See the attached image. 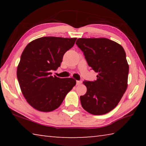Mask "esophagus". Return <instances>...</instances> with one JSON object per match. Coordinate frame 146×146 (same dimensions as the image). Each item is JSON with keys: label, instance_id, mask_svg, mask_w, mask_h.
<instances>
[{"label": "esophagus", "instance_id": "1", "mask_svg": "<svg viewBox=\"0 0 146 146\" xmlns=\"http://www.w3.org/2000/svg\"><path fill=\"white\" fill-rule=\"evenodd\" d=\"M82 81L81 80H77L76 81V85H80V84H82Z\"/></svg>", "mask_w": 146, "mask_h": 146}]
</instances>
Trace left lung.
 Wrapping results in <instances>:
<instances>
[{
    "label": "left lung",
    "instance_id": "1",
    "mask_svg": "<svg viewBox=\"0 0 146 146\" xmlns=\"http://www.w3.org/2000/svg\"><path fill=\"white\" fill-rule=\"evenodd\" d=\"M76 44L82 51L97 80H84L87 92L80 96L82 108L92 115H104L119 103L127 87L129 65L122 46L106 38H80Z\"/></svg>",
    "mask_w": 146,
    "mask_h": 146
}]
</instances>
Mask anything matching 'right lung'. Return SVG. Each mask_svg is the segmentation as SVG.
I'll use <instances>...</instances> for the list:
<instances>
[{"mask_svg":"<svg viewBox=\"0 0 146 146\" xmlns=\"http://www.w3.org/2000/svg\"><path fill=\"white\" fill-rule=\"evenodd\" d=\"M76 38L44 36L29 42L24 49L17 75L24 98L35 110L49 112L57 109L76 84L73 78L52 76L63 56Z\"/></svg>","mask_w":146,"mask_h":146,"instance_id":"right-lung-1","label":"right lung"}]
</instances>
